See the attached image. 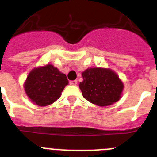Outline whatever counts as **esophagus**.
<instances>
[{
	"label": "esophagus",
	"mask_w": 157,
	"mask_h": 157,
	"mask_svg": "<svg viewBox=\"0 0 157 157\" xmlns=\"http://www.w3.org/2000/svg\"><path fill=\"white\" fill-rule=\"evenodd\" d=\"M69 84L72 85H77V81L76 80H75V81H69Z\"/></svg>",
	"instance_id": "obj_1"
}]
</instances>
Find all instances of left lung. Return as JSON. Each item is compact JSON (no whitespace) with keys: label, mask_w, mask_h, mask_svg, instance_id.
<instances>
[{"label":"left lung","mask_w":157,"mask_h":157,"mask_svg":"<svg viewBox=\"0 0 157 157\" xmlns=\"http://www.w3.org/2000/svg\"><path fill=\"white\" fill-rule=\"evenodd\" d=\"M82 76L84 81L79 86L83 97L91 103L107 106L121 98L123 83L113 71L101 68H88Z\"/></svg>","instance_id":"8db88e82"}]
</instances>
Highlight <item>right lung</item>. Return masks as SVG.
<instances>
[{"label":"right lung","instance_id":"obj_1","mask_svg":"<svg viewBox=\"0 0 157 157\" xmlns=\"http://www.w3.org/2000/svg\"><path fill=\"white\" fill-rule=\"evenodd\" d=\"M67 85L68 81L66 75L52 64H47L30 72L25 84V90L36 105L47 106L60 98Z\"/></svg>","mask_w":157,"mask_h":157}]
</instances>
